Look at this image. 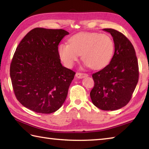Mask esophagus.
<instances>
[{
    "mask_svg": "<svg viewBox=\"0 0 149 149\" xmlns=\"http://www.w3.org/2000/svg\"><path fill=\"white\" fill-rule=\"evenodd\" d=\"M88 75L87 74H84V73H79V72H77L76 73V74H75V77L78 79H82V78H84L85 77H87Z\"/></svg>",
    "mask_w": 149,
    "mask_h": 149,
    "instance_id": "esophagus-1",
    "label": "esophagus"
}]
</instances>
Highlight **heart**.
Returning a JSON list of instances; mask_svg holds the SVG:
<instances>
[{"mask_svg":"<svg viewBox=\"0 0 149 149\" xmlns=\"http://www.w3.org/2000/svg\"><path fill=\"white\" fill-rule=\"evenodd\" d=\"M69 43H62L58 47L60 59L68 68L77 61L79 55L85 64L95 70L104 68L114 56V40L107 34L79 33L70 37Z\"/></svg>","mask_w":149,"mask_h":149,"instance_id":"1","label":"heart"}]
</instances>
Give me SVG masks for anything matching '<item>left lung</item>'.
<instances>
[{
  "label": "left lung",
  "instance_id": "obj_1",
  "mask_svg": "<svg viewBox=\"0 0 149 149\" xmlns=\"http://www.w3.org/2000/svg\"><path fill=\"white\" fill-rule=\"evenodd\" d=\"M110 33L114 42V54L109 64L92 75L95 85L90 97L95 107L102 110H116L130 102L139 80L135 50L124 35L113 29Z\"/></svg>",
  "mask_w": 149,
  "mask_h": 149
}]
</instances>
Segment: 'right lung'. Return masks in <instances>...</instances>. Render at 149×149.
<instances>
[{"mask_svg":"<svg viewBox=\"0 0 149 149\" xmlns=\"http://www.w3.org/2000/svg\"><path fill=\"white\" fill-rule=\"evenodd\" d=\"M68 34L62 29L36 27L17 47L10 74L15 96L24 107L50 114L64 104L75 72L62 66L58 46Z\"/></svg>","mask_w":149,"mask_h":149,"instance_id":"add662e5","label":"right lung"}]
</instances>
